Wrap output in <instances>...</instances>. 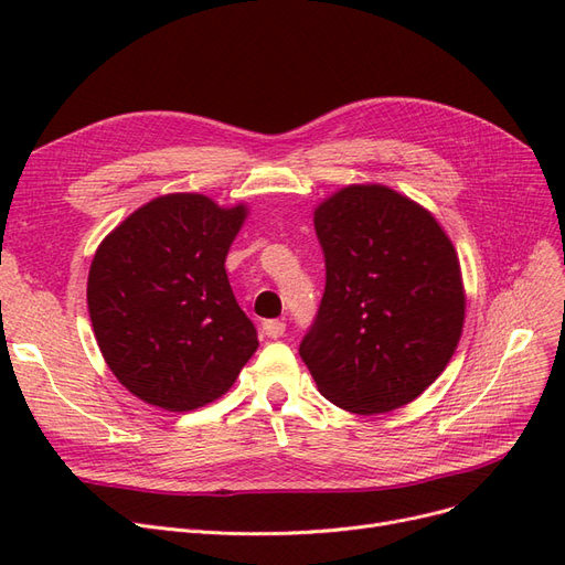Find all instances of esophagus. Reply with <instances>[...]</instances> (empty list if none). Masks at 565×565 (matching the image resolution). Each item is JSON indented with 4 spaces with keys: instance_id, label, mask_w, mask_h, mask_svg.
Here are the masks:
<instances>
[{
    "instance_id": "1",
    "label": "esophagus",
    "mask_w": 565,
    "mask_h": 565,
    "mask_svg": "<svg viewBox=\"0 0 565 565\" xmlns=\"http://www.w3.org/2000/svg\"><path fill=\"white\" fill-rule=\"evenodd\" d=\"M262 330L268 339H280L285 334V322L282 320H264Z\"/></svg>"
}]
</instances>
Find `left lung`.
<instances>
[{
    "instance_id": "1",
    "label": "left lung",
    "mask_w": 565,
    "mask_h": 565,
    "mask_svg": "<svg viewBox=\"0 0 565 565\" xmlns=\"http://www.w3.org/2000/svg\"><path fill=\"white\" fill-rule=\"evenodd\" d=\"M324 295L299 344L318 391L358 415L413 403L446 370L465 324L457 252L422 204L347 185L318 204Z\"/></svg>"
}]
</instances>
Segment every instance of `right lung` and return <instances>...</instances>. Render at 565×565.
<instances>
[{"label":"right lung","mask_w":565,"mask_h":565,"mask_svg":"<svg viewBox=\"0 0 565 565\" xmlns=\"http://www.w3.org/2000/svg\"><path fill=\"white\" fill-rule=\"evenodd\" d=\"M247 207L198 193L150 200L98 245L87 303L98 349L136 398L172 413L233 386L259 347L226 276Z\"/></svg>","instance_id":"1"}]
</instances>
